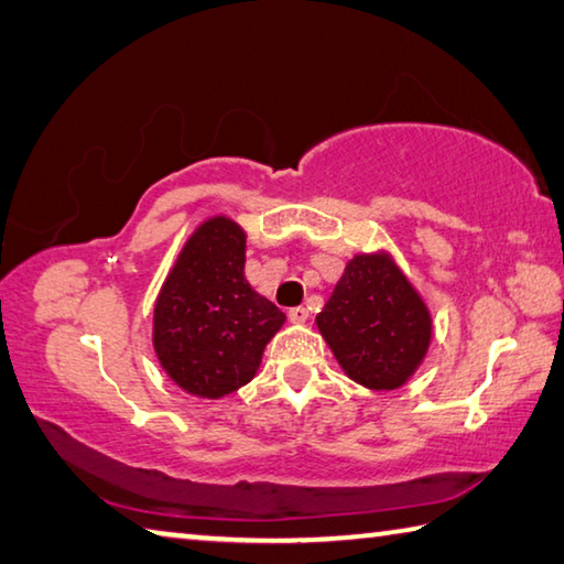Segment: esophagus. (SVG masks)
Instances as JSON below:
<instances>
[{
    "label": "esophagus",
    "instance_id": "obj_1",
    "mask_svg": "<svg viewBox=\"0 0 564 564\" xmlns=\"http://www.w3.org/2000/svg\"><path fill=\"white\" fill-rule=\"evenodd\" d=\"M307 319H310V310L307 307H292L290 310V322L302 324V322H307Z\"/></svg>",
    "mask_w": 564,
    "mask_h": 564
}]
</instances>
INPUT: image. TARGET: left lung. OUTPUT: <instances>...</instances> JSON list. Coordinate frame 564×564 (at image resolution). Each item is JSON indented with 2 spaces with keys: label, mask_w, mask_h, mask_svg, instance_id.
<instances>
[{
  "label": "left lung",
  "mask_w": 564,
  "mask_h": 564,
  "mask_svg": "<svg viewBox=\"0 0 564 564\" xmlns=\"http://www.w3.org/2000/svg\"><path fill=\"white\" fill-rule=\"evenodd\" d=\"M317 327L347 377L377 391L406 383L431 341L426 304L387 254L354 257Z\"/></svg>",
  "instance_id": "8db88e82"
}]
</instances>
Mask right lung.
<instances>
[{
  "mask_svg": "<svg viewBox=\"0 0 564 564\" xmlns=\"http://www.w3.org/2000/svg\"><path fill=\"white\" fill-rule=\"evenodd\" d=\"M284 312L245 280V232L213 217L193 232L155 302L153 347L177 387L220 399L254 377Z\"/></svg>",
  "mask_w": 564,
  "mask_h": 564,
  "instance_id": "1",
  "label": "right lung"
}]
</instances>
